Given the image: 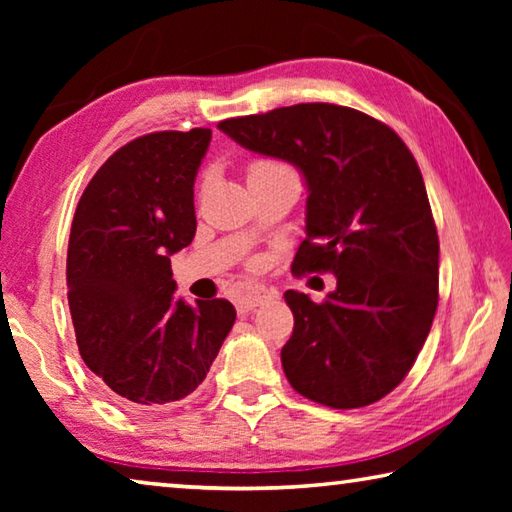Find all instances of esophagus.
<instances>
[{
	"label": "esophagus",
	"instance_id": "1",
	"mask_svg": "<svg viewBox=\"0 0 512 512\" xmlns=\"http://www.w3.org/2000/svg\"><path fill=\"white\" fill-rule=\"evenodd\" d=\"M275 298V291L264 287V284H257V282H244L239 284L237 289V307L241 311H250L259 305H264L266 300Z\"/></svg>",
	"mask_w": 512,
	"mask_h": 512
}]
</instances>
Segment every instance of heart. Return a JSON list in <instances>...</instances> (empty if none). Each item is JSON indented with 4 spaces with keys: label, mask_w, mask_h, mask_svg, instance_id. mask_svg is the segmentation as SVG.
<instances>
[{
    "label": "heart",
    "mask_w": 512,
    "mask_h": 512,
    "mask_svg": "<svg viewBox=\"0 0 512 512\" xmlns=\"http://www.w3.org/2000/svg\"><path fill=\"white\" fill-rule=\"evenodd\" d=\"M280 173H293L289 164L273 158H257L248 164V183H253L257 178H268V176H280Z\"/></svg>",
    "instance_id": "obj_1"
}]
</instances>
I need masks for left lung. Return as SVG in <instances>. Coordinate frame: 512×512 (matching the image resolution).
I'll return each mask as SVG.
<instances>
[{"mask_svg":"<svg viewBox=\"0 0 512 512\" xmlns=\"http://www.w3.org/2000/svg\"><path fill=\"white\" fill-rule=\"evenodd\" d=\"M244 149L291 162L307 183V239L291 271L334 273L323 302L287 291L289 384L359 409L409 375L438 307V232L418 162L393 128L334 103L225 119Z\"/></svg>","mask_w":512,"mask_h":512,"instance_id":"obj_1","label":"left lung"}]
</instances>
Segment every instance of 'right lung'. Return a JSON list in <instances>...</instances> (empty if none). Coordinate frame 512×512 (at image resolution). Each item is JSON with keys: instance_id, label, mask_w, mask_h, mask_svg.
<instances>
[{"instance_id": "obj_1", "label": "right lung", "mask_w": 512, "mask_h": 512, "mask_svg": "<svg viewBox=\"0 0 512 512\" xmlns=\"http://www.w3.org/2000/svg\"><path fill=\"white\" fill-rule=\"evenodd\" d=\"M210 128L160 131L115 151L76 205L67 300L79 352L115 402L153 411L192 395L237 311L173 298L171 255L196 235L194 180Z\"/></svg>"}]
</instances>
